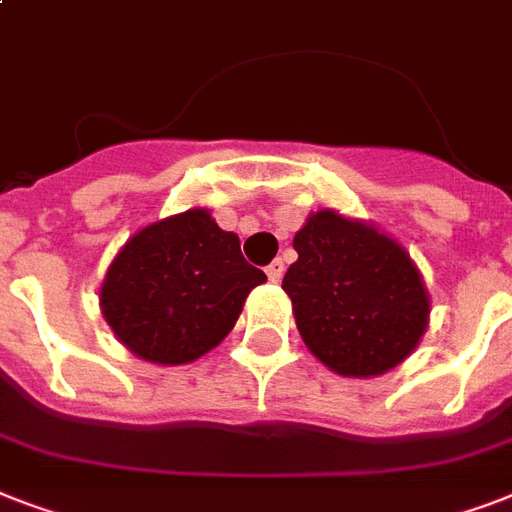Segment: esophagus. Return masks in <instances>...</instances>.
I'll list each match as a JSON object with an SVG mask.
<instances>
[{
  "label": "esophagus",
  "mask_w": 512,
  "mask_h": 512,
  "mask_svg": "<svg viewBox=\"0 0 512 512\" xmlns=\"http://www.w3.org/2000/svg\"><path fill=\"white\" fill-rule=\"evenodd\" d=\"M265 273H268V279L271 281H281V276H284V263H281V260H273V263L265 268Z\"/></svg>",
  "instance_id": "1"
}]
</instances>
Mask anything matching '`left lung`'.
<instances>
[{
    "label": "left lung",
    "mask_w": 512,
    "mask_h": 512,
    "mask_svg": "<svg viewBox=\"0 0 512 512\" xmlns=\"http://www.w3.org/2000/svg\"><path fill=\"white\" fill-rule=\"evenodd\" d=\"M292 244L297 260L281 289L321 364L340 377H377L412 356L428 329L430 295L393 236L319 209Z\"/></svg>",
    "instance_id": "1"
}]
</instances>
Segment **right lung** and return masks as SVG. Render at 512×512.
<instances>
[{"instance_id": "right-lung-1", "label": "right lung", "mask_w": 512, "mask_h": 512, "mask_svg": "<svg viewBox=\"0 0 512 512\" xmlns=\"http://www.w3.org/2000/svg\"><path fill=\"white\" fill-rule=\"evenodd\" d=\"M263 281L241 255L239 236L193 207L127 239L100 284V313L143 361L191 364L225 340Z\"/></svg>"}]
</instances>
